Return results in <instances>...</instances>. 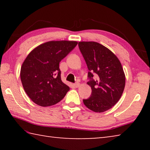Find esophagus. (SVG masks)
Segmentation results:
<instances>
[{
  "mask_svg": "<svg viewBox=\"0 0 150 150\" xmlns=\"http://www.w3.org/2000/svg\"><path fill=\"white\" fill-rule=\"evenodd\" d=\"M74 86H75L76 88H77V87H79L80 86V83H78V82H76L75 84H74Z\"/></svg>",
  "mask_w": 150,
  "mask_h": 150,
  "instance_id": "esophagus-1",
  "label": "esophagus"
}]
</instances>
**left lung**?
I'll use <instances>...</instances> for the list:
<instances>
[{"label":"left lung","mask_w":150,"mask_h":150,"mask_svg":"<svg viewBox=\"0 0 150 150\" xmlns=\"http://www.w3.org/2000/svg\"><path fill=\"white\" fill-rule=\"evenodd\" d=\"M78 45L89 71L87 84L92 89L91 95L83 99V103L96 112L108 110L117 103L125 87V75L120 61L97 42H80Z\"/></svg>","instance_id":"obj_1"}]
</instances>
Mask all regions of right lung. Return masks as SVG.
I'll use <instances>...</instances> for the list:
<instances>
[{"mask_svg": "<svg viewBox=\"0 0 150 150\" xmlns=\"http://www.w3.org/2000/svg\"><path fill=\"white\" fill-rule=\"evenodd\" d=\"M75 41H50L40 45L22 63L20 79L25 92L41 106L62 100L69 87L61 79L59 62L74 49Z\"/></svg>", "mask_w": 150, "mask_h": 150, "instance_id": "add662e5", "label": "right lung"}]
</instances>
